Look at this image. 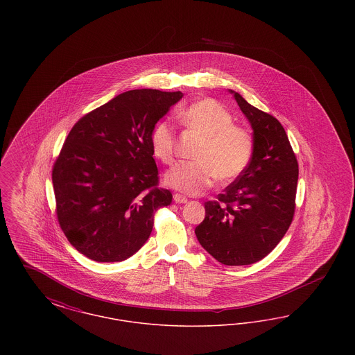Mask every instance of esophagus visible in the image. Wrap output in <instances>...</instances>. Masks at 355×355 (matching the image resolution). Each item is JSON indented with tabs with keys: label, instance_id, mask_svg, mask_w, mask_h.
I'll return each mask as SVG.
<instances>
[{
	"label": "esophagus",
	"instance_id": "34e87169",
	"mask_svg": "<svg viewBox=\"0 0 355 355\" xmlns=\"http://www.w3.org/2000/svg\"><path fill=\"white\" fill-rule=\"evenodd\" d=\"M173 200H174L175 203H187V198L184 197V196H181V194H174Z\"/></svg>",
	"mask_w": 355,
	"mask_h": 355
}]
</instances>
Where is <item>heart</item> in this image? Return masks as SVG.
I'll return each instance as SVG.
<instances>
[{"instance_id":"b5f03b06","label":"heart","mask_w":355,"mask_h":355,"mask_svg":"<svg viewBox=\"0 0 355 355\" xmlns=\"http://www.w3.org/2000/svg\"><path fill=\"white\" fill-rule=\"evenodd\" d=\"M187 130L203 138L196 162H180L165 174V184L184 194L197 196L220 178L230 182L249 166L254 142L250 133L233 125L232 114L214 100L193 102L180 113ZM152 152L164 164L174 155L175 135L169 122H158L152 132Z\"/></svg>"}]
</instances>
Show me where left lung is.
I'll return each mask as SVG.
<instances>
[{
    "label": "left lung",
    "instance_id": "left-lung-1",
    "mask_svg": "<svg viewBox=\"0 0 355 355\" xmlns=\"http://www.w3.org/2000/svg\"><path fill=\"white\" fill-rule=\"evenodd\" d=\"M229 92L252 125L253 157L218 201L205 202L196 236L220 263L242 266L265 258L286 234L295 209L298 162L281 122Z\"/></svg>",
    "mask_w": 355,
    "mask_h": 355
}]
</instances>
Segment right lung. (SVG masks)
Masks as SVG:
<instances>
[{"instance_id": "obj_1", "label": "right lung", "mask_w": 355, "mask_h": 355, "mask_svg": "<svg viewBox=\"0 0 355 355\" xmlns=\"http://www.w3.org/2000/svg\"><path fill=\"white\" fill-rule=\"evenodd\" d=\"M181 92L135 89L116 96L70 130L51 180L57 218L71 246L97 262L137 253L154 213L171 202L158 187L152 132Z\"/></svg>"}]
</instances>
